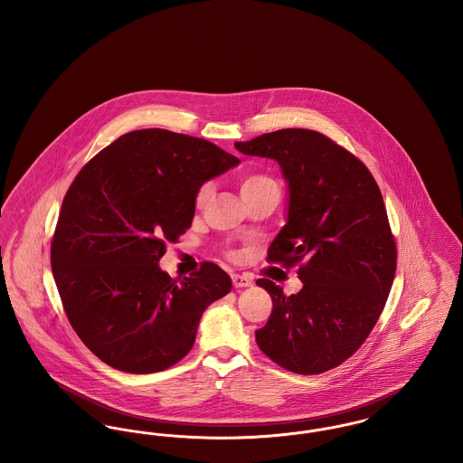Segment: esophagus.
<instances>
[{
  "label": "esophagus",
  "mask_w": 463,
  "mask_h": 463,
  "mask_svg": "<svg viewBox=\"0 0 463 463\" xmlns=\"http://www.w3.org/2000/svg\"><path fill=\"white\" fill-rule=\"evenodd\" d=\"M232 285L236 288L251 287L253 279L246 274H232Z\"/></svg>",
  "instance_id": "1"
}]
</instances>
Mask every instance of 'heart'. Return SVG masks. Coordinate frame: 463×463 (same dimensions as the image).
<instances>
[{
  "label": "heart",
  "instance_id": "b5f03b06",
  "mask_svg": "<svg viewBox=\"0 0 463 463\" xmlns=\"http://www.w3.org/2000/svg\"><path fill=\"white\" fill-rule=\"evenodd\" d=\"M272 185H278L274 178L264 175V174H250V175L242 176L240 189H241L242 198H248V196L262 191L265 187H272ZM210 193H212V185L210 184H204L199 189L198 196H196L198 206H201L208 199Z\"/></svg>",
  "mask_w": 463,
  "mask_h": 463
}]
</instances>
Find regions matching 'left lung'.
Here are the masks:
<instances>
[{
    "label": "left lung",
    "instance_id": "obj_1",
    "mask_svg": "<svg viewBox=\"0 0 463 463\" xmlns=\"http://www.w3.org/2000/svg\"><path fill=\"white\" fill-rule=\"evenodd\" d=\"M234 147L279 165L287 223L267 255L285 267L300 265L304 283L287 297L270 279L257 281L272 297L257 344L289 372H328L368 338L394 281L396 242L382 193L370 170L323 133L285 128Z\"/></svg>",
    "mask_w": 463,
    "mask_h": 463
}]
</instances>
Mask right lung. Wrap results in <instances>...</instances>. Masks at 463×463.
I'll list each match as a JSON object with an SVG mask.
<instances>
[{
  "instance_id": "1",
  "label": "right lung",
  "mask_w": 463,
  "mask_h": 463,
  "mask_svg": "<svg viewBox=\"0 0 463 463\" xmlns=\"http://www.w3.org/2000/svg\"><path fill=\"white\" fill-rule=\"evenodd\" d=\"M238 165L204 138L146 128L121 135L76 175L50 259L67 319L100 361L156 373L193 349L203 312L232 281L204 262L176 283L157 262L191 227L201 185Z\"/></svg>"
}]
</instances>
